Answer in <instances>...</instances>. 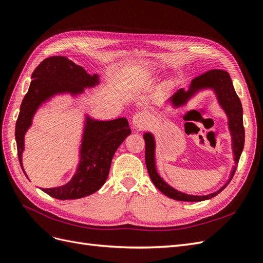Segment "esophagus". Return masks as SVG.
Wrapping results in <instances>:
<instances>
[{
	"instance_id": "1",
	"label": "esophagus",
	"mask_w": 263,
	"mask_h": 263,
	"mask_svg": "<svg viewBox=\"0 0 263 263\" xmlns=\"http://www.w3.org/2000/svg\"><path fill=\"white\" fill-rule=\"evenodd\" d=\"M151 116L147 112H138L133 116L132 123L137 130H144L149 124Z\"/></svg>"
}]
</instances>
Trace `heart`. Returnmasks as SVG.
<instances>
[{
	"instance_id": "heart-1",
	"label": "heart",
	"mask_w": 263,
	"mask_h": 263,
	"mask_svg": "<svg viewBox=\"0 0 263 263\" xmlns=\"http://www.w3.org/2000/svg\"><path fill=\"white\" fill-rule=\"evenodd\" d=\"M156 76H157V73H155V72L147 74V78H148V79H154V78H156Z\"/></svg>"
}]
</instances>
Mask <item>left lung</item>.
<instances>
[{"label":"left lung","mask_w":263,"mask_h":263,"mask_svg":"<svg viewBox=\"0 0 263 263\" xmlns=\"http://www.w3.org/2000/svg\"><path fill=\"white\" fill-rule=\"evenodd\" d=\"M212 91L215 96L216 103L218 104L224 114L227 117V126L231 134L232 140V153L234 165L232 172L228 177L227 181L218 190L205 194V196H194V194H188L182 191H179L167 183L163 177L159 175L157 164H156V139L155 135L147 131L144 132L143 138L145 140V163L147 167V172L153 181L155 187L164 193L168 198L184 201V202H199L214 198L215 196L223 191L226 185L230 183L232 178L237 169L241 152L245 145V129L242 122V106L239 97L237 96L233 81L230 74L223 70H211L204 74L191 81L189 88L185 90L184 88H179L177 91L168 98V105L172 110L183 109L187 107L188 103L198 96L200 92Z\"/></svg>","instance_id":"obj_1"}]
</instances>
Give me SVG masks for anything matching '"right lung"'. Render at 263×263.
<instances>
[{
	"instance_id": "obj_1",
	"label": "right lung",
	"mask_w": 263,
	"mask_h": 263,
	"mask_svg": "<svg viewBox=\"0 0 263 263\" xmlns=\"http://www.w3.org/2000/svg\"><path fill=\"white\" fill-rule=\"evenodd\" d=\"M31 80L15 126L20 163L27 178L23 166L25 135L38 110L57 96L80 98L85 88H92L100 83L98 74H88L83 66L62 55L45 59L31 74ZM130 134V125L123 117L105 121L84 114L79 163L74 175L62 185L41 190L59 200L81 199L95 193L107 180L116 151Z\"/></svg>"
}]
</instances>
